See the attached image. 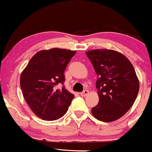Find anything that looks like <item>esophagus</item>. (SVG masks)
Wrapping results in <instances>:
<instances>
[{"instance_id":"obj_1","label":"esophagus","mask_w":152,"mask_h":152,"mask_svg":"<svg viewBox=\"0 0 152 152\" xmlns=\"http://www.w3.org/2000/svg\"><path fill=\"white\" fill-rule=\"evenodd\" d=\"M80 94H81V96H87L88 94V90H84L83 92H81V93Z\"/></svg>"}]
</instances>
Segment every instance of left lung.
Returning <instances> with one entry per match:
<instances>
[{
    "instance_id": "left-lung-1",
    "label": "left lung",
    "mask_w": 152,
    "mask_h": 152,
    "mask_svg": "<svg viewBox=\"0 0 152 152\" xmlns=\"http://www.w3.org/2000/svg\"><path fill=\"white\" fill-rule=\"evenodd\" d=\"M97 74L96 87L99 102L91 109L96 118L105 122L123 116L135 102L139 81L132 63L114 50L94 49L86 52Z\"/></svg>"
}]
</instances>
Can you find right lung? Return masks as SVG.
<instances>
[{"label":"right lung","instance_id":"add662e5","mask_svg":"<svg viewBox=\"0 0 152 152\" xmlns=\"http://www.w3.org/2000/svg\"><path fill=\"white\" fill-rule=\"evenodd\" d=\"M76 50L54 48L36 53L20 75L24 99L33 112L41 119L61 118L70 106L74 94L64 86V71ZM61 85L60 90L56 86Z\"/></svg>","mask_w":152,"mask_h":152}]
</instances>
